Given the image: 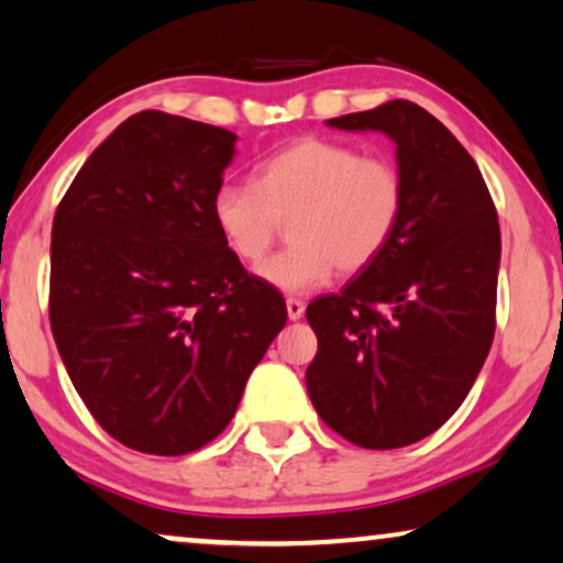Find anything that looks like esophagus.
I'll use <instances>...</instances> for the list:
<instances>
[{"label": "esophagus", "instance_id": "esophagus-1", "mask_svg": "<svg viewBox=\"0 0 563 563\" xmlns=\"http://www.w3.org/2000/svg\"><path fill=\"white\" fill-rule=\"evenodd\" d=\"M287 314H289V320H301V314H305V301L287 299Z\"/></svg>", "mask_w": 563, "mask_h": 563}]
</instances>
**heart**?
<instances>
[{
    "mask_svg": "<svg viewBox=\"0 0 563 563\" xmlns=\"http://www.w3.org/2000/svg\"><path fill=\"white\" fill-rule=\"evenodd\" d=\"M409 185L386 154L301 136L268 154L254 183H225L213 195V221L239 262L258 266L289 221L291 246L258 268L272 287L305 295L340 274L368 268L396 239Z\"/></svg>",
    "mask_w": 563,
    "mask_h": 563,
    "instance_id": "b5f03b06",
    "label": "heart"
}]
</instances>
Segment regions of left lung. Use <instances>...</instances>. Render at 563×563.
<instances>
[{
	"instance_id": "left-lung-1",
	"label": "left lung",
	"mask_w": 563,
	"mask_h": 563,
	"mask_svg": "<svg viewBox=\"0 0 563 563\" xmlns=\"http://www.w3.org/2000/svg\"><path fill=\"white\" fill-rule=\"evenodd\" d=\"M328 126L390 136L409 200L376 262L307 307L317 335L307 394L347 442L398 450L460 409L490 353L498 210L470 152L417 103L396 99Z\"/></svg>"
}]
</instances>
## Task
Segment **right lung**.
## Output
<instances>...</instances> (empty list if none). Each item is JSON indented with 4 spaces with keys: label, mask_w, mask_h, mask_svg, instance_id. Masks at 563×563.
I'll list each match as a JSON object with an SVG mask.
<instances>
[{
    "label": "right lung",
    "mask_w": 563,
    "mask_h": 563,
    "mask_svg": "<svg viewBox=\"0 0 563 563\" xmlns=\"http://www.w3.org/2000/svg\"><path fill=\"white\" fill-rule=\"evenodd\" d=\"M233 132L140 111L63 195L51 243V328L93 419L129 450L177 457L233 419L287 322L213 221Z\"/></svg>",
    "instance_id": "right-lung-1"
}]
</instances>
